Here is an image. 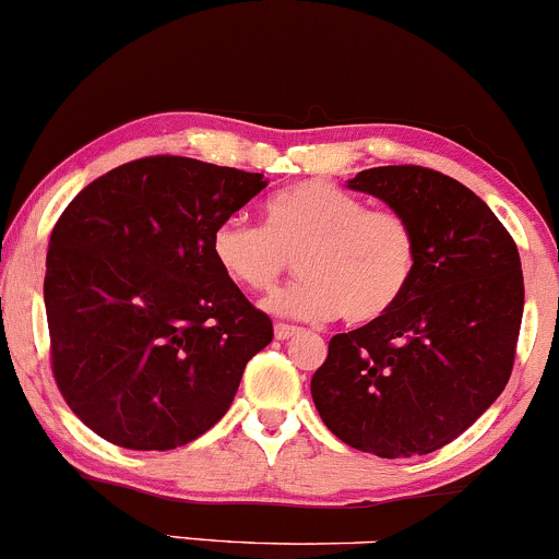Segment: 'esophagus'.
Segmentation results:
<instances>
[{"label": "esophagus", "instance_id": "obj_1", "mask_svg": "<svg viewBox=\"0 0 559 559\" xmlns=\"http://www.w3.org/2000/svg\"><path fill=\"white\" fill-rule=\"evenodd\" d=\"M294 336H301V329H297V325H286V323L275 325V338H278V342H288V338Z\"/></svg>", "mask_w": 559, "mask_h": 559}]
</instances>
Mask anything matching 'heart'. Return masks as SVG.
<instances>
[{
	"mask_svg": "<svg viewBox=\"0 0 559 559\" xmlns=\"http://www.w3.org/2000/svg\"><path fill=\"white\" fill-rule=\"evenodd\" d=\"M210 252L236 286L267 294L297 260V281L267 299L284 318L373 323L400 305L415 275L418 241L407 217L368 210L362 199L325 181H301L265 204V228L226 217Z\"/></svg>",
	"mask_w": 559,
	"mask_h": 559,
	"instance_id": "b5f03b06",
	"label": "heart"
}]
</instances>
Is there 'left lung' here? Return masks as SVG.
Instances as JSON below:
<instances>
[{
  "mask_svg": "<svg viewBox=\"0 0 559 559\" xmlns=\"http://www.w3.org/2000/svg\"><path fill=\"white\" fill-rule=\"evenodd\" d=\"M346 186L407 217L418 262L394 310L329 342L310 391L344 444L378 457L428 454L502 394L523 318L515 241L484 199L439 170L386 165Z\"/></svg>",
  "mask_w": 559,
  "mask_h": 559,
  "instance_id": "obj_1",
  "label": "left lung"
}]
</instances>
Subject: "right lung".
<instances>
[{"mask_svg": "<svg viewBox=\"0 0 559 559\" xmlns=\"http://www.w3.org/2000/svg\"><path fill=\"white\" fill-rule=\"evenodd\" d=\"M265 186L260 173L144 157L60 215L44 275L52 370L96 436L165 452L228 413L273 323L223 275L210 239Z\"/></svg>", "mask_w": 559, "mask_h": 559, "instance_id": "1", "label": "right lung"}]
</instances>
